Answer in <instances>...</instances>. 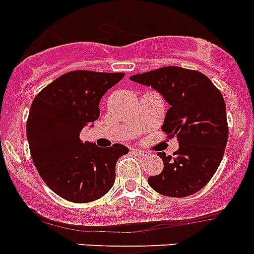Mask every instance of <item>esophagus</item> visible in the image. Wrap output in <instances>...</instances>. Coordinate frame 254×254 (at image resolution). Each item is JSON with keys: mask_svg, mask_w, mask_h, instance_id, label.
Instances as JSON below:
<instances>
[{"mask_svg": "<svg viewBox=\"0 0 254 254\" xmlns=\"http://www.w3.org/2000/svg\"><path fill=\"white\" fill-rule=\"evenodd\" d=\"M133 152H135L136 155L141 156V157H145V156H148V152H145L144 149H133Z\"/></svg>", "mask_w": 254, "mask_h": 254, "instance_id": "34e87169", "label": "esophagus"}]
</instances>
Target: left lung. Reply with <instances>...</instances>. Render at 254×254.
I'll return each instance as SVG.
<instances>
[{
	"instance_id": "obj_1",
	"label": "left lung",
	"mask_w": 254,
	"mask_h": 254,
	"mask_svg": "<svg viewBox=\"0 0 254 254\" xmlns=\"http://www.w3.org/2000/svg\"><path fill=\"white\" fill-rule=\"evenodd\" d=\"M131 80L156 89L168 101L162 131L177 137L173 156L159 152L164 169L148 178L161 195L185 198L208 184L222 162L228 140L226 102L207 76L180 66H162Z\"/></svg>"
}]
</instances>
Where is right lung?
<instances>
[{
  "label": "right lung",
  "mask_w": 254,
  "mask_h": 254,
  "mask_svg": "<svg viewBox=\"0 0 254 254\" xmlns=\"http://www.w3.org/2000/svg\"><path fill=\"white\" fill-rule=\"evenodd\" d=\"M125 73L72 70L48 84L32 101L26 123L32 161L46 185L64 199L88 203L109 192L115 165L128 153L122 144L99 148L82 141L81 129L99 117L102 95Z\"/></svg>",
  "instance_id": "obj_1"
}]
</instances>
